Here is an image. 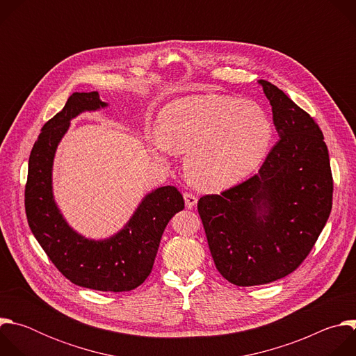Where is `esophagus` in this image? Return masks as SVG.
Returning <instances> with one entry per match:
<instances>
[{
    "label": "esophagus",
    "instance_id": "34e87169",
    "mask_svg": "<svg viewBox=\"0 0 356 356\" xmlns=\"http://www.w3.org/2000/svg\"><path fill=\"white\" fill-rule=\"evenodd\" d=\"M184 197V202H186V207L187 209H193L195 204H197V197L191 193H184L183 194Z\"/></svg>",
    "mask_w": 356,
    "mask_h": 356
}]
</instances>
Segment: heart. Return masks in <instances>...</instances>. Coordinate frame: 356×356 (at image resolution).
Listing matches in <instances>:
<instances>
[{"label": "heart", "mask_w": 356, "mask_h": 356, "mask_svg": "<svg viewBox=\"0 0 356 356\" xmlns=\"http://www.w3.org/2000/svg\"><path fill=\"white\" fill-rule=\"evenodd\" d=\"M273 125L255 101L222 94L176 98L158 117L147 147L159 161L186 154L187 179L200 190L229 188L255 172L266 158Z\"/></svg>", "instance_id": "b5f03b06"}]
</instances>
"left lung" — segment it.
<instances>
[{
    "label": "left lung",
    "mask_w": 356,
    "mask_h": 356,
    "mask_svg": "<svg viewBox=\"0 0 356 356\" xmlns=\"http://www.w3.org/2000/svg\"><path fill=\"white\" fill-rule=\"evenodd\" d=\"M279 140L259 173L198 200L211 257L232 284L258 286L296 270L332 207L328 149L316 121L276 86L258 81Z\"/></svg>",
    "instance_id": "1"
}]
</instances>
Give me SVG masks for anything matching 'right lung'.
I'll return each mask as SVG.
<instances>
[{
    "instance_id": "1",
    "label": "right lung",
    "mask_w": 356,
    "mask_h": 356,
    "mask_svg": "<svg viewBox=\"0 0 356 356\" xmlns=\"http://www.w3.org/2000/svg\"><path fill=\"white\" fill-rule=\"evenodd\" d=\"M107 106L97 91L73 92L63 110L43 125L29 156L25 211L36 241L72 283L99 291H128L149 276L163 231L184 209V200L173 186L152 190L124 228L106 239L86 238L67 224L52 186L58 145L73 118Z\"/></svg>"
}]
</instances>
